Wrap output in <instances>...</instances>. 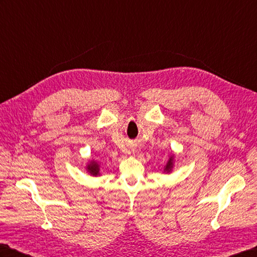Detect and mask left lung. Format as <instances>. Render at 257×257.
<instances>
[{
  "label": "left lung",
  "instance_id": "1",
  "mask_svg": "<svg viewBox=\"0 0 257 257\" xmlns=\"http://www.w3.org/2000/svg\"><path fill=\"white\" fill-rule=\"evenodd\" d=\"M174 155H171L170 157H169L167 164L164 167V173H171L173 171V168H174Z\"/></svg>",
  "mask_w": 257,
  "mask_h": 257
}]
</instances>
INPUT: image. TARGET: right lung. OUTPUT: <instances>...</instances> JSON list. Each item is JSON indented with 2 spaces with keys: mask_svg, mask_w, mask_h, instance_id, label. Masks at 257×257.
Here are the masks:
<instances>
[{
  "mask_svg": "<svg viewBox=\"0 0 257 257\" xmlns=\"http://www.w3.org/2000/svg\"><path fill=\"white\" fill-rule=\"evenodd\" d=\"M86 171L91 177H100V164L95 159H90L86 165Z\"/></svg>",
  "mask_w": 257,
  "mask_h": 257,
  "instance_id": "add662e5",
  "label": "right lung"
}]
</instances>
